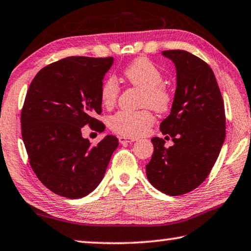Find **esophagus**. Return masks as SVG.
<instances>
[{"label": "esophagus", "instance_id": "34e87169", "mask_svg": "<svg viewBox=\"0 0 251 251\" xmlns=\"http://www.w3.org/2000/svg\"><path fill=\"white\" fill-rule=\"evenodd\" d=\"M118 141L121 144H126V143H132L136 141V138H130V137H125V136H119Z\"/></svg>", "mask_w": 251, "mask_h": 251}]
</instances>
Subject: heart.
<instances>
[{
	"mask_svg": "<svg viewBox=\"0 0 251 251\" xmlns=\"http://www.w3.org/2000/svg\"><path fill=\"white\" fill-rule=\"evenodd\" d=\"M126 81L144 94L141 105L150 107L158 114L169 111L173 97L171 90L163 83V74L150 59L141 57L133 60L123 71ZM119 87L114 78L106 79L100 88V100L107 109L116 105ZM154 123V116L150 109L137 111H118L109 119L111 130L123 136L137 137L145 134Z\"/></svg>",
	"mask_w": 251,
	"mask_h": 251,
	"instance_id": "heart-1",
	"label": "heart"
}]
</instances>
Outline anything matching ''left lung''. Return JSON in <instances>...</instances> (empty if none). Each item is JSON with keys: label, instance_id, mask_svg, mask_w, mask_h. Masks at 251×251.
<instances>
[{"label": "left lung", "instance_id": "left-lung-1", "mask_svg": "<svg viewBox=\"0 0 251 251\" xmlns=\"http://www.w3.org/2000/svg\"><path fill=\"white\" fill-rule=\"evenodd\" d=\"M163 54L176 65L177 81L172 110L160 129L174 144L165 147L163 138H152L146 176L154 188L176 197L197 189L211 172L226 137V113L208 63L185 50Z\"/></svg>", "mask_w": 251, "mask_h": 251}]
</instances>
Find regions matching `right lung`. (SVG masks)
<instances>
[{
    "mask_svg": "<svg viewBox=\"0 0 251 251\" xmlns=\"http://www.w3.org/2000/svg\"><path fill=\"white\" fill-rule=\"evenodd\" d=\"M114 58L67 57L50 63L31 81L21 110V130L29 162L45 186L59 196L79 199L105 176L116 136L93 145L83 126L101 133L102 78Z\"/></svg>",
    "mask_w": 251,
    "mask_h": 251,
    "instance_id": "add662e5",
    "label": "right lung"
}]
</instances>
